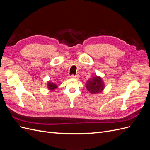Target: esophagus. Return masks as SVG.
Listing matches in <instances>:
<instances>
[{
	"label": "esophagus",
	"mask_w": 150,
	"mask_h": 150,
	"mask_svg": "<svg viewBox=\"0 0 150 150\" xmlns=\"http://www.w3.org/2000/svg\"><path fill=\"white\" fill-rule=\"evenodd\" d=\"M71 78H75V79H78L79 78V76L78 74H76V75H74V74H72L71 76Z\"/></svg>",
	"instance_id": "34e87169"
}]
</instances>
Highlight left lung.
Wrapping results in <instances>:
<instances>
[{
	"mask_svg": "<svg viewBox=\"0 0 150 150\" xmlns=\"http://www.w3.org/2000/svg\"><path fill=\"white\" fill-rule=\"evenodd\" d=\"M86 88L91 94L101 93L104 88V83L100 77L95 76L92 79L88 80L86 83Z\"/></svg>",
	"mask_w": 150,
	"mask_h": 150,
	"instance_id": "left-lung-1",
	"label": "left lung"
}]
</instances>
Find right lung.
Listing matches in <instances>:
<instances>
[{"label": "right lung", "mask_w": 150, "mask_h": 150, "mask_svg": "<svg viewBox=\"0 0 150 150\" xmlns=\"http://www.w3.org/2000/svg\"><path fill=\"white\" fill-rule=\"evenodd\" d=\"M47 86H48L49 89V90H52H52H54V89H56L57 88V86H56V84L52 83H50V82L48 83Z\"/></svg>", "instance_id": "right-lung-1"}]
</instances>
